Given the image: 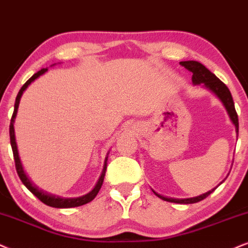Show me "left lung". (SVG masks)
Returning a JSON list of instances; mask_svg holds the SVG:
<instances>
[{"instance_id": "1", "label": "left lung", "mask_w": 248, "mask_h": 248, "mask_svg": "<svg viewBox=\"0 0 248 248\" xmlns=\"http://www.w3.org/2000/svg\"><path fill=\"white\" fill-rule=\"evenodd\" d=\"M180 64L182 66H184L187 71L192 72V82L193 84H202L203 87H206L207 89L211 90L212 93H214L216 96L220 98V101L223 103L225 109H227L229 117H230L231 121L236 127V131L238 135V128H239V122H238V114L236 112V108H234V103L232 99V96H231L230 90L229 88L225 86V84L222 82V81L216 77L215 74H213L208 68H206L202 62H196V61H186V62H181ZM222 183V182H221ZM220 183V184H221ZM218 184V186H220ZM217 187V186H216ZM214 189L209 190L208 192L200 194L198 197H193V198H186V199H175V198H167V197L161 196V194L156 193L155 191H153L156 197L165 200V202H176V203H194L202 202V199H205L206 197H208Z\"/></svg>"}]
</instances>
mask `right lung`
<instances>
[{
    "mask_svg": "<svg viewBox=\"0 0 248 248\" xmlns=\"http://www.w3.org/2000/svg\"><path fill=\"white\" fill-rule=\"evenodd\" d=\"M48 71V68H42L37 73L33 75L31 79H28L26 81V83L21 87V89L18 93L17 97H16V103H15V109H14V114H12L11 118V122H10V143H11V147H12V152H14V158H15V164H16V170H17V174L21 182L24 183V186L27 187L28 190L32 192L36 198H39L41 202L46 205L50 206V207H55V208H71V207H78V206H82L84 203H88L92 202L93 199H95V197L97 196V193L99 192L101 187L103 186V181H104V176H105V171H106V160H108V156L105 159V164H104V168H103L102 175L99 177L98 182L95 186V187L90 191L89 193L84 194V196L78 197V198H62V197L55 196V194L45 192L43 190L39 189V187L35 186V184H33V182L28 178V176L25 174L23 166H21L20 159H19V155H18V149H17V143H16V137H15V128H14V124H15V119L16 115H17V111H18V106H19V102L21 98V95H23L25 90L27 89V87L30 86L31 83L33 82L34 80L37 79V78L41 77L42 74H45L46 72Z\"/></svg>",
    "mask_w": 248,
    "mask_h": 248,
    "instance_id": "obj_1",
    "label": "right lung"
}]
</instances>
